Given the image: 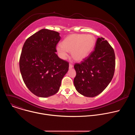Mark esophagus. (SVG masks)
<instances>
[{
    "instance_id": "1",
    "label": "esophagus",
    "mask_w": 135,
    "mask_h": 135,
    "mask_svg": "<svg viewBox=\"0 0 135 135\" xmlns=\"http://www.w3.org/2000/svg\"><path fill=\"white\" fill-rule=\"evenodd\" d=\"M73 67V65H72V64H69V69H71Z\"/></svg>"
}]
</instances>
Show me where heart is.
<instances>
[{
	"label": "heart",
	"instance_id": "obj_1",
	"mask_svg": "<svg viewBox=\"0 0 135 135\" xmlns=\"http://www.w3.org/2000/svg\"><path fill=\"white\" fill-rule=\"evenodd\" d=\"M95 43V38L91 35L74 33L68 36L62 41L61 45L56 47V50L62 59L66 58L68 51L71 52L75 60L81 61L90 54Z\"/></svg>",
	"mask_w": 135,
	"mask_h": 135
}]
</instances>
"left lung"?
Instances as JSON below:
<instances>
[{
  "mask_svg": "<svg viewBox=\"0 0 135 135\" xmlns=\"http://www.w3.org/2000/svg\"><path fill=\"white\" fill-rule=\"evenodd\" d=\"M115 68L114 49L103 37L98 38L94 50L80 64L76 63L75 87L80 94L93 97L102 93L112 81Z\"/></svg>",
  "mask_w": 135,
  "mask_h": 135,
  "instance_id": "obj_1",
  "label": "left lung"
}]
</instances>
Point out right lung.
<instances>
[{
  "instance_id": "1",
  "label": "right lung",
  "mask_w": 135,
  "mask_h": 135,
  "mask_svg": "<svg viewBox=\"0 0 135 135\" xmlns=\"http://www.w3.org/2000/svg\"><path fill=\"white\" fill-rule=\"evenodd\" d=\"M59 33L43 29L26 41L19 61L27 87L38 97L46 98L57 92L69 68V62L55 53Z\"/></svg>"
}]
</instances>
